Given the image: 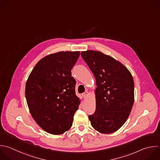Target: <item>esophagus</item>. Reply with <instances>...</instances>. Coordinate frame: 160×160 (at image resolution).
I'll return each instance as SVG.
<instances>
[{
  "mask_svg": "<svg viewBox=\"0 0 160 160\" xmlns=\"http://www.w3.org/2000/svg\"><path fill=\"white\" fill-rule=\"evenodd\" d=\"M88 94H89V93H88V92L86 91H85V92L82 94V96H83V97H84V98H86L88 96Z\"/></svg>",
  "mask_w": 160,
  "mask_h": 160,
  "instance_id": "34e87169",
  "label": "esophagus"
}]
</instances>
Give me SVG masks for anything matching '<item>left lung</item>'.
I'll use <instances>...</instances> for the list:
<instances>
[{
	"label": "left lung",
	"instance_id": "8db88e82",
	"mask_svg": "<svg viewBox=\"0 0 160 160\" xmlns=\"http://www.w3.org/2000/svg\"><path fill=\"white\" fill-rule=\"evenodd\" d=\"M96 79V106L88 116L92 126L102 133H112L126 121L134 103V81L128 69L99 51L81 53Z\"/></svg>",
	"mask_w": 160,
	"mask_h": 160
}]
</instances>
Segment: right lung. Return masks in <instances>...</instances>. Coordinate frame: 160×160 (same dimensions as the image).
<instances>
[{"label": "right lung", "mask_w": 160, "mask_h": 160, "mask_svg": "<svg viewBox=\"0 0 160 160\" xmlns=\"http://www.w3.org/2000/svg\"><path fill=\"white\" fill-rule=\"evenodd\" d=\"M79 55V51L48 55L38 62L27 81L25 92L31 114L50 134H62L72 126L80 101L71 69Z\"/></svg>", "instance_id": "1"}]
</instances>
